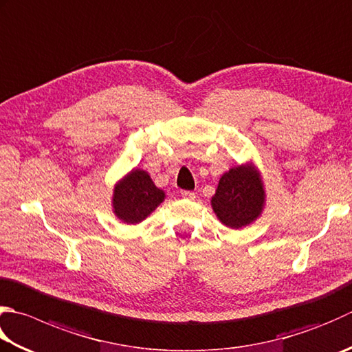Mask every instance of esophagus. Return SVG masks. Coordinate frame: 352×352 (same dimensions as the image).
<instances>
[{
	"label": "esophagus",
	"instance_id": "esophagus-1",
	"mask_svg": "<svg viewBox=\"0 0 352 352\" xmlns=\"http://www.w3.org/2000/svg\"><path fill=\"white\" fill-rule=\"evenodd\" d=\"M182 198H184V199H194L195 198V192L182 190Z\"/></svg>",
	"mask_w": 352,
	"mask_h": 352
}]
</instances>
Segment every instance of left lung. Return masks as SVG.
I'll return each mask as SVG.
<instances>
[{"instance_id": "1", "label": "left lung", "mask_w": 352, "mask_h": 352, "mask_svg": "<svg viewBox=\"0 0 352 352\" xmlns=\"http://www.w3.org/2000/svg\"><path fill=\"white\" fill-rule=\"evenodd\" d=\"M264 198V186L254 168L236 166L219 178L212 208L224 226L241 229L261 215Z\"/></svg>"}]
</instances>
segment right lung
<instances>
[{"label":"right lung","instance_id":"add662e5","mask_svg":"<svg viewBox=\"0 0 352 352\" xmlns=\"http://www.w3.org/2000/svg\"><path fill=\"white\" fill-rule=\"evenodd\" d=\"M164 199V192L151 180L148 172L134 169L116 184L113 195L114 213L123 223L137 224Z\"/></svg>","mask_w":352,"mask_h":352}]
</instances>
